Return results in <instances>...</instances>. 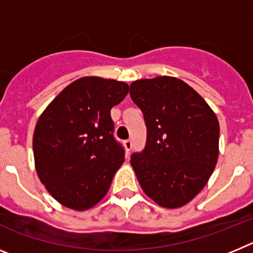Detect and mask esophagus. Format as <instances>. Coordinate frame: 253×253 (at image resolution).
Returning a JSON list of instances; mask_svg holds the SVG:
<instances>
[{"instance_id": "34e87169", "label": "esophagus", "mask_w": 253, "mask_h": 253, "mask_svg": "<svg viewBox=\"0 0 253 253\" xmlns=\"http://www.w3.org/2000/svg\"><path fill=\"white\" fill-rule=\"evenodd\" d=\"M123 144H124V147H125V151H126V152H129V151H130L131 148H133V142H131L130 139H126V140H124V142H123Z\"/></svg>"}]
</instances>
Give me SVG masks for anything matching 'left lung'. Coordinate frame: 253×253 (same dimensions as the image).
I'll list each match as a JSON object with an SVG mask.
<instances>
[{"label": "left lung", "instance_id": "8db88e82", "mask_svg": "<svg viewBox=\"0 0 253 253\" xmlns=\"http://www.w3.org/2000/svg\"><path fill=\"white\" fill-rule=\"evenodd\" d=\"M130 97L144 115L147 144L131 156L143 191L169 209L198 195L215 169L219 122L193 87L176 77L137 80Z\"/></svg>", "mask_w": 253, "mask_h": 253}]
</instances>
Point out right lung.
<instances>
[{"instance_id": "obj_1", "label": "right lung", "mask_w": 253, "mask_h": 253, "mask_svg": "<svg viewBox=\"0 0 253 253\" xmlns=\"http://www.w3.org/2000/svg\"><path fill=\"white\" fill-rule=\"evenodd\" d=\"M128 92L125 82L78 78L38 119L33 137L35 169L48 193L64 207L90 209L110 189L124 162L110 110Z\"/></svg>"}]
</instances>
